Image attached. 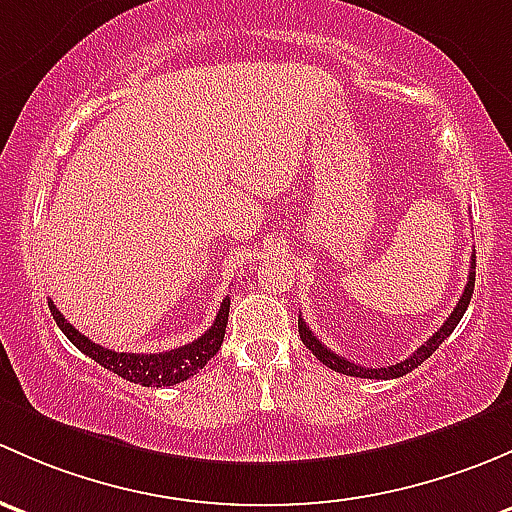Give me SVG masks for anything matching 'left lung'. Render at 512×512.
<instances>
[{"label": "left lung", "mask_w": 512, "mask_h": 512, "mask_svg": "<svg viewBox=\"0 0 512 512\" xmlns=\"http://www.w3.org/2000/svg\"><path fill=\"white\" fill-rule=\"evenodd\" d=\"M473 286H476V251H473V256H471V271H468V283H466V288H463V293H461V298H458V303H456V308H453V313L449 315V318H446V323L441 325V328L436 330V333L424 342V345L416 347V350L407 357V360L397 362V365L377 367V370H372V367H362V365H355V362H347L345 357H340V355H335V352H330L328 347H325L323 342H320L318 337L313 335V330H310L308 325L303 323V318H298L300 340L305 342V347H308V350H313V355L318 357V360L323 362V365H328L330 370H335V372L350 374V377H365V379H397V377H404V374L412 372L414 367H419L421 362L429 360V357L434 355L436 350H439L441 342H444L446 337L453 333V328H456V325L461 323L463 313H466L468 303H471Z\"/></svg>", "instance_id": "obj_1"}]
</instances>
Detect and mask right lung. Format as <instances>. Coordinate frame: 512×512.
<instances>
[{"mask_svg": "<svg viewBox=\"0 0 512 512\" xmlns=\"http://www.w3.org/2000/svg\"><path fill=\"white\" fill-rule=\"evenodd\" d=\"M229 295L221 300L219 313L214 318L212 328L207 330L202 337H197L189 345L175 347V350L167 352H150V355H142V352H115L108 347L98 345V342L88 340L86 335L78 333L71 323L59 313L54 303L49 300L51 315H54L56 325L61 328V333L83 352L91 360H96L100 367L115 372L118 377L128 379V382L142 384V387H172V384L184 382V379L194 377L214 355L219 352L221 342H224L226 323H229Z\"/></svg>", "mask_w": 512, "mask_h": 512, "instance_id": "obj_1", "label": "right lung"}]
</instances>
